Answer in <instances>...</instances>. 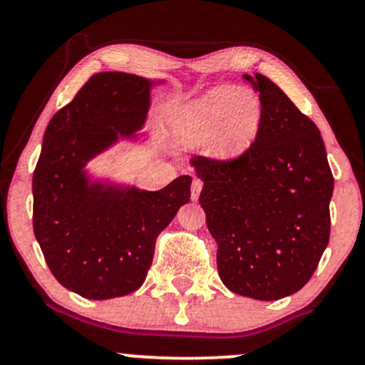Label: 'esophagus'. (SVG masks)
<instances>
[{
    "mask_svg": "<svg viewBox=\"0 0 365 365\" xmlns=\"http://www.w3.org/2000/svg\"><path fill=\"white\" fill-rule=\"evenodd\" d=\"M202 180H199V178H194V182H192V199H197V197H199V194H200V190H202Z\"/></svg>",
    "mask_w": 365,
    "mask_h": 365,
    "instance_id": "esophagus-1",
    "label": "esophagus"
}]
</instances>
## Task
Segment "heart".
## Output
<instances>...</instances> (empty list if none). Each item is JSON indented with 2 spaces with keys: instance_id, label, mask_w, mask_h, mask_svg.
<instances>
[{
  "instance_id": "b5f03b06",
  "label": "heart",
  "mask_w": 365,
  "mask_h": 365,
  "mask_svg": "<svg viewBox=\"0 0 365 365\" xmlns=\"http://www.w3.org/2000/svg\"><path fill=\"white\" fill-rule=\"evenodd\" d=\"M262 125V103L252 91L220 86L188 103L173 121L175 135L185 145L209 140L216 158L233 159L247 153Z\"/></svg>"
}]
</instances>
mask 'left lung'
I'll return each instance as SVG.
<instances>
[{"mask_svg":"<svg viewBox=\"0 0 365 365\" xmlns=\"http://www.w3.org/2000/svg\"><path fill=\"white\" fill-rule=\"evenodd\" d=\"M262 125L233 159L194 156L199 202L217 244V273L233 293L278 300L311 279L329 242L333 173L316 123L261 73Z\"/></svg>","mask_w":365,"mask_h":365,"instance_id":"left-lung-1","label":"left lung"}]
</instances>
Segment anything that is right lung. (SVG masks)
I'll return each instance as SVG.
<instances>
[{"instance_id": "1", "label": "right lung", "mask_w": 365, "mask_h": 365, "mask_svg": "<svg viewBox=\"0 0 365 365\" xmlns=\"http://www.w3.org/2000/svg\"><path fill=\"white\" fill-rule=\"evenodd\" d=\"M153 82L123 72L96 73L46 128L32 178L34 235L63 287L92 300L142 287L158 235L190 199L192 178L158 192L89 185L83 166L144 123Z\"/></svg>"}]
</instances>
